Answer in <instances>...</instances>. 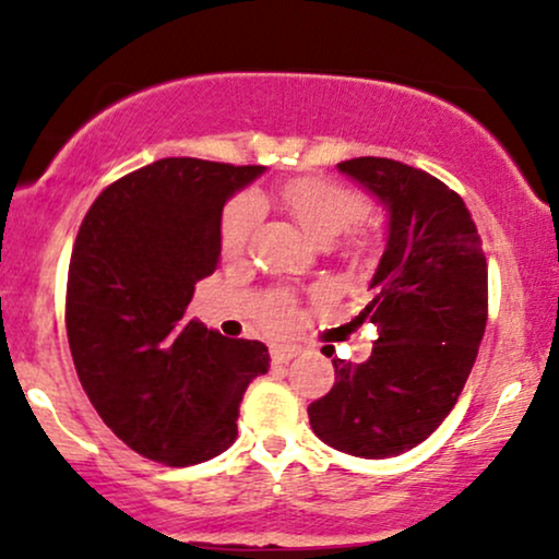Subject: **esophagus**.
Segmentation results:
<instances>
[{"mask_svg":"<svg viewBox=\"0 0 559 559\" xmlns=\"http://www.w3.org/2000/svg\"><path fill=\"white\" fill-rule=\"evenodd\" d=\"M297 355H299V346H273L271 360H273V365H286L288 360H294Z\"/></svg>","mask_w":559,"mask_h":559,"instance_id":"esophagus-1","label":"esophagus"}]
</instances>
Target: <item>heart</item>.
Wrapping results in <instances>:
<instances>
[{
  "mask_svg": "<svg viewBox=\"0 0 559 559\" xmlns=\"http://www.w3.org/2000/svg\"><path fill=\"white\" fill-rule=\"evenodd\" d=\"M281 199L288 207V213L297 217V223L305 228V234L318 243H331L336 241L344 230L355 221H360L368 210L360 191L349 189L329 178H297V181H288L281 189ZM262 215V199L258 194H243L236 199L234 204L223 215V228H221V241L223 252L228 258L243 252L249 236L258 228ZM288 301L278 297L267 310L265 323L271 329H284L288 323Z\"/></svg>",
  "mask_w": 559,
  "mask_h": 559,
  "instance_id": "1",
  "label": "heart"
}]
</instances>
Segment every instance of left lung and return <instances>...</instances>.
Here are the masks:
<instances>
[{
	"label": "left lung",
	"instance_id": "1",
	"mask_svg": "<svg viewBox=\"0 0 559 559\" xmlns=\"http://www.w3.org/2000/svg\"><path fill=\"white\" fill-rule=\"evenodd\" d=\"M338 170L386 210L373 301L357 316L378 333L365 362L333 357L336 383L307 415L329 447L383 460L426 441L457 402L486 331L489 278L476 223L439 178L386 157Z\"/></svg>",
	"mask_w": 559,
	"mask_h": 559
}]
</instances>
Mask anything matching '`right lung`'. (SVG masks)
Segmentation results:
<instances>
[{
  "label": "right lung",
  "mask_w": 559,
  "mask_h": 559,
  "mask_svg": "<svg viewBox=\"0 0 559 559\" xmlns=\"http://www.w3.org/2000/svg\"><path fill=\"white\" fill-rule=\"evenodd\" d=\"M262 173L157 159L107 186L75 236L66 301L75 373L107 428L155 463L226 452L243 391L271 368L262 342L183 318L197 281L221 262L223 207Z\"/></svg>",
  "instance_id": "right-lung-1"
}]
</instances>
